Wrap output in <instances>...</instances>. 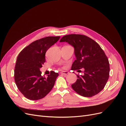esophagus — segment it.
<instances>
[{"label": "esophagus", "instance_id": "esophagus-1", "mask_svg": "<svg viewBox=\"0 0 126 126\" xmlns=\"http://www.w3.org/2000/svg\"><path fill=\"white\" fill-rule=\"evenodd\" d=\"M60 74H62V75H67L69 74V72H68L67 71H63L61 72Z\"/></svg>", "mask_w": 126, "mask_h": 126}]
</instances>
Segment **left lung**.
<instances>
[{"instance_id": "1", "label": "left lung", "mask_w": 126, "mask_h": 126, "mask_svg": "<svg viewBox=\"0 0 126 126\" xmlns=\"http://www.w3.org/2000/svg\"><path fill=\"white\" fill-rule=\"evenodd\" d=\"M60 42H67L74 48L76 59L71 69H84L83 75H77L72 88L85 97L99 93L108 81L110 71L108 58L100 46L90 38L79 34L64 36Z\"/></svg>"}]
</instances>
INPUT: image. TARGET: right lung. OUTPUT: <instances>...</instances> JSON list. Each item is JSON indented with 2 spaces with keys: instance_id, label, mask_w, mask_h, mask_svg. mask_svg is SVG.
Instances as JSON below:
<instances>
[{
  "instance_id": "add662e5",
  "label": "right lung",
  "mask_w": 126,
  "mask_h": 126,
  "mask_svg": "<svg viewBox=\"0 0 126 126\" xmlns=\"http://www.w3.org/2000/svg\"><path fill=\"white\" fill-rule=\"evenodd\" d=\"M60 36L46 37L32 42L18 55L14 70L15 81L21 93L30 100L43 98L54 87L59 74L51 71L46 78L40 68L46 62L45 54Z\"/></svg>"
}]
</instances>
